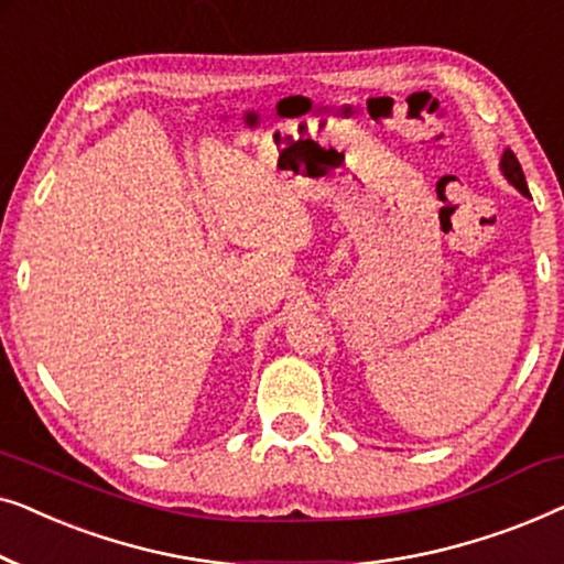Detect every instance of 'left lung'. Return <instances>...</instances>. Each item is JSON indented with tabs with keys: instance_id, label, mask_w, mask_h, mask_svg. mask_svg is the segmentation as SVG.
I'll list each match as a JSON object with an SVG mask.
<instances>
[{
	"instance_id": "obj_1",
	"label": "left lung",
	"mask_w": 564,
	"mask_h": 564,
	"mask_svg": "<svg viewBox=\"0 0 564 564\" xmlns=\"http://www.w3.org/2000/svg\"><path fill=\"white\" fill-rule=\"evenodd\" d=\"M500 169H503L506 180L511 182L516 189L523 192V195H527V197H531V195H529V187H527V176H523L521 164H519V159H516L513 151H506V153H503V161H500Z\"/></svg>"
}]
</instances>
